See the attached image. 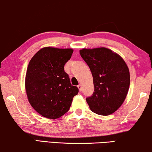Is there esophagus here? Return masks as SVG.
Returning <instances> with one entry per match:
<instances>
[{"label":"esophagus","instance_id":"1","mask_svg":"<svg viewBox=\"0 0 152 152\" xmlns=\"http://www.w3.org/2000/svg\"><path fill=\"white\" fill-rule=\"evenodd\" d=\"M78 88L79 89V91H80V92L82 91V86L80 85V84H79V85L78 86Z\"/></svg>","mask_w":152,"mask_h":152}]
</instances>
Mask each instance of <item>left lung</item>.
<instances>
[{
    "mask_svg": "<svg viewBox=\"0 0 152 152\" xmlns=\"http://www.w3.org/2000/svg\"><path fill=\"white\" fill-rule=\"evenodd\" d=\"M80 55L93 77L94 92L86 98L95 114L107 116L121 106L130 86L127 64L118 54L106 48L82 49Z\"/></svg>",
    "mask_w": 152,
    "mask_h": 152,
    "instance_id": "1",
    "label": "left lung"
}]
</instances>
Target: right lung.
<instances>
[{
	"label": "right lung",
	"instance_id": "add662e5",
	"mask_svg": "<svg viewBox=\"0 0 152 152\" xmlns=\"http://www.w3.org/2000/svg\"><path fill=\"white\" fill-rule=\"evenodd\" d=\"M73 50L43 48L30 60L25 80L28 102L38 114L55 119L66 114L78 88L72 85L64 64Z\"/></svg>",
	"mask_w": 152,
	"mask_h": 152
}]
</instances>
